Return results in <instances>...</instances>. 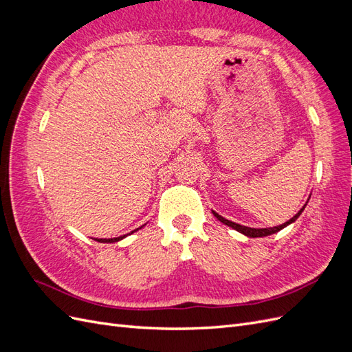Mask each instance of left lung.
<instances>
[{
  "label": "left lung",
  "instance_id": "left-lung-1",
  "mask_svg": "<svg viewBox=\"0 0 352 352\" xmlns=\"http://www.w3.org/2000/svg\"><path fill=\"white\" fill-rule=\"evenodd\" d=\"M307 206V204H305ZM305 206L296 212V214L291 219V220H287L286 223H283V225H279V226H274V228H264V229H255V228H248V226H242V225H238V223H235V221H230V220H228V219H225V217H221L219 212H216V211H212V214H214V217L217 219V220H220L223 225H226V226H229V228H232V229H235V230H238L239 233H242V235H245V236H248V238H263V236H269V235H273V233H276V232H279V230H282L283 228H286V226H289L291 223H294L298 217L301 216V212L304 211V208H305Z\"/></svg>",
  "mask_w": 352,
  "mask_h": 352
}]
</instances>
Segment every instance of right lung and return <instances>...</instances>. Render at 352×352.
Returning a JSON list of instances; mask_svg holds the SVG:
<instances>
[{
  "instance_id": "obj_1",
  "label": "right lung",
  "mask_w": 352,
  "mask_h": 352,
  "mask_svg": "<svg viewBox=\"0 0 352 352\" xmlns=\"http://www.w3.org/2000/svg\"><path fill=\"white\" fill-rule=\"evenodd\" d=\"M145 226V225H144ZM142 228V226H141ZM141 228H138V229H135V230H132L131 233H133V232H136V230H140ZM131 233H127V235H131ZM127 235H123V236H119V238H110V239H98V238H95V241L97 242H102V243H113V242H117V241H122L123 238H126Z\"/></svg>"
}]
</instances>
